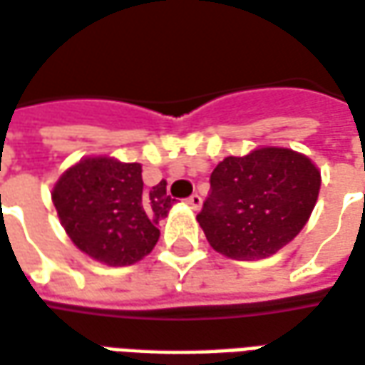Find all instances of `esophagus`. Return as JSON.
I'll use <instances>...</instances> for the list:
<instances>
[{"mask_svg":"<svg viewBox=\"0 0 365 365\" xmlns=\"http://www.w3.org/2000/svg\"><path fill=\"white\" fill-rule=\"evenodd\" d=\"M201 203H203V200H201V195H197V193H193V195L187 197V205H190L191 209H200Z\"/></svg>","mask_w":365,"mask_h":365,"instance_id":"obj_1","label":"esophagus"}]
</instances>
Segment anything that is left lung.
<instances>
[{
  "label": "left lung",
  "mask_w": 365,
  "mask_h": 365,
  "mask_svg": "<svg viewBox=\"0 0 365 365\" xmlns=\"http://www.w3.org/2000/svg\"><path fill=\"white\" fill-rule=\"evenodd\" d=\"M197 221L209 245L235 261L267 259L302 231L320 191V170L290 148L229 156L211 174Z\"/></svg>",
  "instance_id": "1"
}]
</instances>
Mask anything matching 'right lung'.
I'll list each match as a JSON object with an SVG mask.
<instances>
[{
  "mask_svg": "<svg viewBox=\"0 0 365 365\" xmlns=\"http://www.w3.org/2000/svg\"><path fill=\"white\" fill-rule=\"evenodd\" d=\"M51 200L76 249L108 267H128L152 253L158 223L175 201L165 182L144 187L138 162L110 156L78 160L61 174Z\"/></svg>",
  "mask_w": 365,
  "mask_h": 365,
  "instance_id": "obj_1",
  "label": "right lung"
}]
</instances>
